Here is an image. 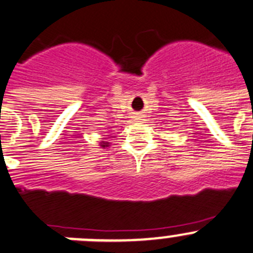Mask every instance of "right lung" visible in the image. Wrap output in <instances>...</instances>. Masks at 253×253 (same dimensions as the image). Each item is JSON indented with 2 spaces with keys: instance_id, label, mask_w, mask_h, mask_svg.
<instances>
[{
  "instance_id": "right-lung-1",
  "label": "right lung",
  "mask_w": 253,
  "mask_h": 253,
  "mask_svg": "<svg viewBox=\"0 0 253 253\" xmlns=\"http://www.w3.org/2000/svg\"><path fill=\"white\" fill-rule=\"evenodd\" d=\"M100 146H101L102 148H105V147H107V146H109V142H105V141H102V142H101V144H100Z\"/></svg>"
}]
</instances>
